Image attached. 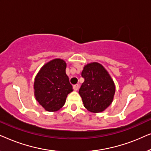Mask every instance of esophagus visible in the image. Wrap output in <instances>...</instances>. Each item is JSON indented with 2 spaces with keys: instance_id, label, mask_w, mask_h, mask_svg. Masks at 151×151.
Listing matches in <instances>:
<instances>
[{
  "instance_id": "obj_1",
  "label": "esophagus",
  "mask_w": 151,
  "mask_h": 151,
  "mask_svg": "<svg viewBox=\"0 0 151 151\" xmlns=\"http://www.w3.org/2000/svg\"><path fill=\"white\" fill-rule=\"evenodd\" d=\"M73 89L75 90V91H78V88H79V85H78V84H75V85H73Z\"/></svg>"
}]
</instances>
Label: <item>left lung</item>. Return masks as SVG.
I'll list each match as a JSON object with an SVG mask.
<instances>
[{"label":"left lung","mask_w":151,"mask_h":151,"mask_svg":"<svg viewBox=\"0 0 151 151\" xmlns=\"http://www.w3.org/2000/svg\"><path fill=\"white\" fill-rule=\"evenodd\" d=\"M84 79L79 90L84 106L93 113L102 112L112 102L115 91L113 80L98 63L86 65L82 72Z\"/></svg>","instance_id":"8db88e82"}]
</instances>
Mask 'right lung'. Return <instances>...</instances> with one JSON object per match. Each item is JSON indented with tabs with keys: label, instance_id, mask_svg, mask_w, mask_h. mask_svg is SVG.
Here are the masks:
<instances>
[{
	"label": "right lung",
	"instance_id": "1",
	"mask_svg": "<svg viewBox=\"0 0 151 151\" xmlns=\"http://www.w3.org/2000/svg\"><path fill=\"white\" fill-rule=\"evenodd\" d=\"M67 64L54 59L43 66L34 82L36 100L47 111H56L65 104L67 95L73 91L66 74Z\"/></svg>",
	"mask_w": 151,
	"mask_h": 151
}]
</instances>
